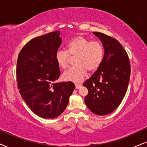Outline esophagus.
Returning <instances> with one entry per match:
<instances>
[{
	"label": "esophagus",
	"instance_id": "obj_1",
	"mask_svg": "<svg viewBox=\"0 0 147 147\" xmlns=\"http://www.w3.org/2000/svg\"><path fill=\"white\" fill-rule=\"evenodd\" d=\"M81 87V84H76V85H75L76 89H79V88Z\"/></svg>",
	"mask_w": 147,
	"mask_h": 147
}]
</instances>
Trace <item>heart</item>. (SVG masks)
I'll return each instance as SVG.
<instances>
[{"label":"heart","mask_w":147,"mask_h":147,"mask_svg":"<svg viewBox=\"0 0 147 147\" xmlns=\"http://www.w3.org/2000/svg\"><path fill=\"white\" fill-rule=\"evenodd\" d=\"M67 51L58 50L55 59L60 68H66L69 65L70 56L75 57V66L63 74L65 81L79 83L89 71L97 70L102 62L104 49L99 41H90L82 36L72 38L67 44Z\"/></svg>","instance_id":"1"}]
</instances>
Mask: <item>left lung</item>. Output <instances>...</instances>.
I'll list each match as a JSON object with an SVG mask.
<instances>
[{
	"instance_id": "obj_1",
	"label": "left lung",
	"mask_w": 147,
	"mask_h": 147,
	"mask_svg": "<svg viewBox=\"0 0 147 147\" xmlns=\"http://www.w3.org/2000/svg\"><path fill=\"white\" fill-rule=\"evenodd\" d=\"M104 56L96 72L83 83L88 94L85 102L95 114L104 116L118 107L126 93L130 76V64L126 50L116 39L100 32Z\"/></svg>"
}]
</instances>
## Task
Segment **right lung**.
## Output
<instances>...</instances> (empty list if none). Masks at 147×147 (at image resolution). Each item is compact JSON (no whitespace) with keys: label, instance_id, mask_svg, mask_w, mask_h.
<instances>
[{"label":"right lung","instance_id":"add662e5","mask_svg":"<svg viewBox=\"0 0 147 147\" xmlns=\"http://www.w3.org/2000/svg\"><path fill=\"white\" fill-rule=\"evenodd\" d=\"M60 31L37 37L21 49L17 62V81L22 98L42 118H55L67 106L75 89L72 82L56 83L60 77L55 54L62 44Z\"/></svg>","mask_w":147,"mask_h":147}]
</instances>
